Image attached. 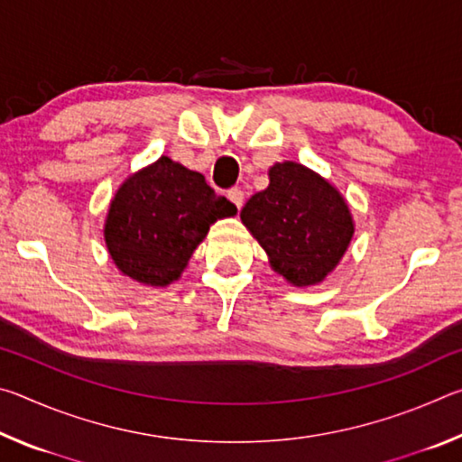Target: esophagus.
<instances>
[{
    "label": "esophagus",
    "mask_w": 462,
    "mask_h": 462,
    "mask_svg": "<svg viewBox=\"0 0 462 462\" xmlns=\"http://www.w3.org/2000/svg\"><path fill=\"white\" fill-rule=\"evenodd\" d=\"M228 199L236 206L238 209L242 208V203H245V191L240 189V187H234V189L228 191Z\"/></svg>",
    "instance_id": "1"
}]
</instances>
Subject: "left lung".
Listing matches in <instances>:
<instances>
[{
	"mask_svg": "<svg viewBox=\"0 0 462 462\" xmlns=\"http://www.w3.org/2000/svg\"><path fill=\"white\" fill-rule=\"evenodd\" d=\"M240 220L293 287L322 283L355 236L348 201L316 171L293 161L269 169V187L246 201Z\"/></svg>",
	"mask_w": 462,
	"mask_h": 462,
	"instance_id": "1",
	"label": "left lung"
}]
</instances>
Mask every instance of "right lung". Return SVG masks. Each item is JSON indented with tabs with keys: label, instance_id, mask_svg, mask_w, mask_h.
I'll return each mask as SVG.
<instances>
[{
	"label": "right lung",
	"instance_id": "obj_1",
	"mask_svg": "<svg viewBox=\"0 0 462 462\" xmlns=\"http://www.w3.org/2000/svg\"><path fill=\"white\" fill-rule=\"evenodd\" d=\"M230 216L236 206L206 177L161 156L118 187L104 238L120 273L148 287H167L181 277L209 226Z\"/></svg>",
	"mask_w": 462,
	"mask_h": 462
}]
</instances>
